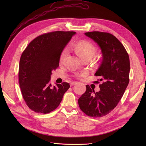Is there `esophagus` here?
Segmentation results:
<instances>
[{
	"mask_svg": "<svg viewBox=\"0 0 146 146\" xmlns=\"http://www.w3.org/2000/svg\"><path fill=\"white\" fill-rule=\"evenodd\" d=\"M77 82H76V81H72L70 82V86H74V85H76L77 84Z\"/></svg>",
	"mask_w": 146,
	"mask_h": 146,
	"instance_id": "esophagus-1",
	"label": "esophagus"
}]
</instances>
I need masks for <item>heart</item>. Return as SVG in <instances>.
I'll use <instances>...</instances> for the list:
<instances>
[{"label": "heart", "instance_id": "heart-1", "mask_svg": "<svg viewBox=\"0 0 146 146\" xmlns=\"http://www.w3.org/2000/svg\"><path fill=\"white\" fill-rule=\"evenodd\" d=\"M72 49L81 59L87 56L92 57L95 52V49L93 44L91 42H90V41L87 40L78 41V42L76 43L74 46H73V47H72ZM68 50L67 48H66L61 53L60 56V60H64V59L68 55ZM86 74V72H83L77 74L78 76L80 77L85 76Z\"/></svg>", "mask_w": 146, "mask_h": 146}]
</instances>
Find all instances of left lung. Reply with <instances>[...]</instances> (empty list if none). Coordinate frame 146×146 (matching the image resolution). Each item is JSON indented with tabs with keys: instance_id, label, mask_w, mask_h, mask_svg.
<instances>
[{
	"instance_id": "1",
	"label": "left lung",
	"mask_w": 146,
	"mask_h": 146,
	"mask_svg": "<svg viewBox=\"0 0 146 146\" xmlns=\"http://www.w3.org/2000/svg\"><path fill=\"white\" fill-rule=\"evenodd\" d=\"M84 34L101 50L102 60L95 75L100 76L103 83L97 92L86 85V92L78 99V105L87 115L100 117L116 107L125 91L129 81V58L123 46L113 35L95 31Z\"/></svg>"
}]
</instances>
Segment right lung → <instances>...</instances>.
Listing matches in <instances>:
<instances>
[{"label": "right lung", "instance_id": "1", "mask_svg": "<svg viewBox=\"0 0 146 146\" xmlns=\"http://www.w3.org/2000/svg\"><path fill=\"white\" fill-rule=\"evenodd\" d=\"M75 32L56 31L38 36L21 56L19 83L27 106L36 113L47 114L59 105L70 87L68 82L52 86V71L59 66L60 54Z\"/></svg>", "mask_w": 146, "mask_h": 146}]
</instances>
